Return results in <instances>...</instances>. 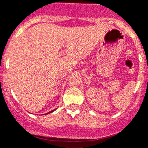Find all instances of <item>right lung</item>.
<instances>
[{
  "instance_id": "add662e5",
  "label": "right lung",
  "mask_w": 148,
  "mask_h": 148,
  "mask_svg": "<svg viewBox=\"0 0 148 148\" xmlns=\"http://www.w3.org/2000/svg\"><path fill=\"white\" fill-rule=\"evenodd\" d=\"M53 111H54V110H52V111H50V112H49V113H51V112H53Z\"/></svg>"
}]
</instances>
